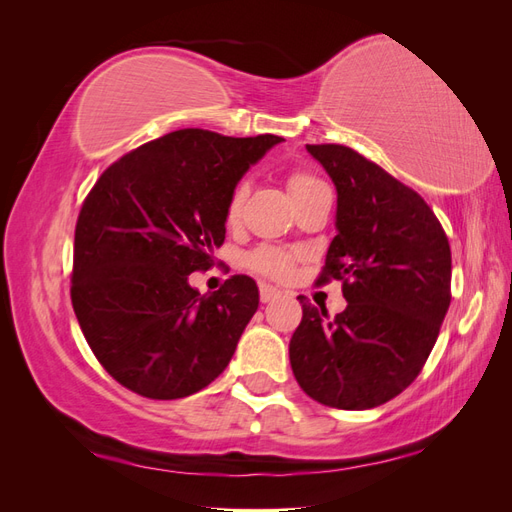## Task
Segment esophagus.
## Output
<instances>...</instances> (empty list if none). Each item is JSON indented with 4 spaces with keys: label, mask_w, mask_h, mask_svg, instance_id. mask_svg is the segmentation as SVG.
<instances>
[{
    "label": "esophagus",
    "mask_w": 512,
    "mask_h": 512,
    "mask_svg": "<svg viewBox=\"0 0 512 512\" xmlns=\"http://www.w3.org/2000/svg\"><path fill=\"white\" fill-rule=\"evenodd\" d=\"M277 297H282V290L280 288H275L271 284H260V301L262 303H271Z\"/></svg>",
    "instance_id": "esophagus-1"
}]
</instances>
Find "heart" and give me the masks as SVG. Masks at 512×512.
Returning <instances> with one entry per match:
<instances>
[{
  "mask_svg": "<svg viewBox=\"0 0 512 512\" xmlns=\"http://www.w3.org/2000/svg\"><path fill=\"white\" fill-rule=\"evenodd\" d=\"M318 185H322V181H318L316 177L307 175V173H301V170L288 177V190H290L292 198L307 192V190H312V188H318ZM245 196H247V185L239 183L228 198V207H226L228 222L239 220ZM292 262H294V254L277 250V247H258V250H254L250 256H247V265H250V269H254L262 275L277 277V280H282V277H286L290 273Z\"/></svg>",
  "mask_w": 512,
  "mask_h": 512,
  "instance_id": "obj_1",
  "label": "heart"
}]
</instances>
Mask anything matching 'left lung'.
<instances>
[{"mask_svg": "<svg viewBox=\"0 0 512 512\" xmlns=\"http://www.w3.org/2000/svg\"><path fill=\"white\" fill-rule=\"evenodd\" d=\"M337 192L335 230L318 282L342 280L346 309L303 303L290 339L301 389L320 404L369 410L423 369L451 305V247L425 200L344 145H305Z\"/></svg>", "mask_w": 512, "mask_h": 512, "instance_id": "1", "label": "left lung"}]
</instances>
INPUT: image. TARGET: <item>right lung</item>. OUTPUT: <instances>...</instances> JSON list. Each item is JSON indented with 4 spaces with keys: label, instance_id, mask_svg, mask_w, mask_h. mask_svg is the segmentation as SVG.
Instances as JSON below:
<instances>
[{
    "label": "right lung",
    "instance_id": "add662e5",
    "mask_svg": "<svg viewBox=\"0 0 512 512\" xmlns=\"http://www.w3.org/2000/svg\"><path fill=\"white\" fill-rule=\"evenodd\" d=\"M282 136L177 130L126 153L89 192L74 232L72 307L96 359L119 384L179 399L218 378L258 309L235 275L200 294L226 237L232 190Z\"/></svg>",
    "mask_w": 512,
    "mask_h": 512
}]
</instances>
